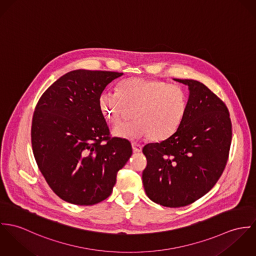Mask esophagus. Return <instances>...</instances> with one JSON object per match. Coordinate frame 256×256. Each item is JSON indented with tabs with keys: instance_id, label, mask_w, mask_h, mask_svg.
Segmentation results:
<instances>
[{
	"instance_id": "1",
	"label": "esophagus",
	"mask_w": 256,
	"mask_h": 256,
	"mask_svg": "<svg viewBox=\"0 0 256 256\" xmlns=\"http://www.w3.org/2000/svg\"><path fill=\"white\" fill-rule=\"evenodd\" d=\"M132 146L134 152H138H138H142V145H140V144H138V143H136V142H132Z\"/></svg>"
}]
</instances>
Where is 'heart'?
<instances>
[{"instance_id":"1","label":"heart","mask_w":256,"mask_h":256,"mask_svg":"<svg viewBox=\"0 0 256 256\" xmlns=\"http://www.w3.org/2000/svg\"><path fill=\"white\" fill-rule=\"evenodd\" d=\"M118 95L104 92L99 99L100 109L106 118L118 124L134 109L136 120L114 128L116 136L138 140L147 136L161 142L172 136L182 124L188 112V95L180 86H170L159 80L130 78L116 86Z\"/></svg>"}]
</instances>
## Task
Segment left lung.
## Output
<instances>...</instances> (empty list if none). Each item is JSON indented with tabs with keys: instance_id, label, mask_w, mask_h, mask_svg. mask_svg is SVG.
I'll return each instance as SVG.
<instances>
[{
	"instance_id": "8db88e82",
	"label": "left lung",
	"mask_w": 256,
	"mask_h": 256,
	"mask_svg": "<svg viewBox=\"0 0 256 256\" xmlns=\"http://www.w3.org/2000/svg\"><path fill=\"white\" fill-rule=\"evenodd\" d=\"M188 86V112L167 140L146 144L147 166L142 182L147 196L170 208L194 203L218 182L227 165L232 122L226 104L194 80H174Z\"/></svg>"
}]
</instances>
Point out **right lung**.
Returning <instances> with one entry per match:
<instances>
[{"mask_svg":"<svg viewBox=\"0 0 256 256\" xmlns=\"http://www.w3.org/2000/svg\"><path fill=\"white\" fill-rule=\"evenodd\" d=\"M122 72L72 70L40 97L32 118L37 166L60 198L94 205L109 198L116 174L132 153L130 142L112 138L100 96Z\"/></svg>","mask_w":256,"mask_h":256,"instance_id":"obj_1","label":"right lung"}]
</instances>
